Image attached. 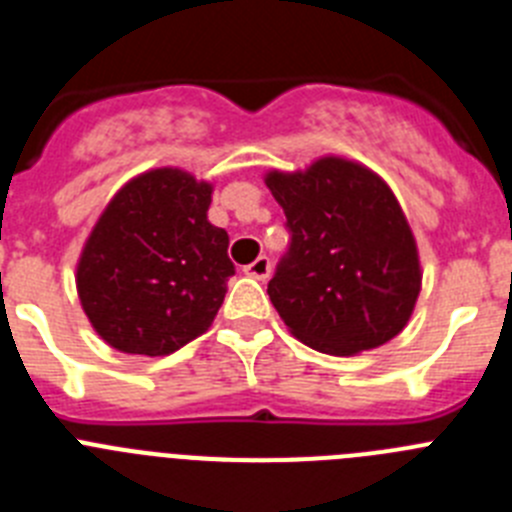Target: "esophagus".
Listing matches in <instances>:
<instances>
[{"label": "esophagus", "instance_id": "obj_1", "mask_svg": "<svg viewBox=\"0 0 512 512\" xmlns=\"http://www.w3.org/2000/svg\"><path fill=\"white\" fill-rule=\"evenodd\" d=\"M243 271H246L248 277H253V279H259V282H264V279L269 277V271H271L269 256H259V259L251 261V264H248Z\"/></svg>", "mask_w": 512, "mask_h": 512}]
</instances>
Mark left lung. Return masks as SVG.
I'll return each mask as SVG.
<instances>
[{"instance_id":"1","label":"left lung","mask_w":512,"mask_h":512,"mask_svg":"<svg viewBox=\"0 0 512 512\" xmlns=\"http://www.w3.org/2000/svg\"><path fill=\"white\" fill-rule=\"evenodd\" d=\"M266 187L289 230L266 292L292 336L330 356L392 341L420 292L418 246L392 189L336 156L295 174L271 171Z\"/></svg>"}]
</instances>
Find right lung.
<instances>
[{
    "label": "right lung",
    "mask_w": 512,
    "mask_h": 512,
    "mask_svg": "<svg viewBox=\"0 0 512 512\" xmlns=\"http://www.w3.org/2000/svg\"><path fill=\"white\" fill-rule=\"evenodd\" d=\"M210 202L212 184L182 169L146 171L112 197L76 266L81 307L112 348L166 356L210 328L235 274Z\"/></svg>",
    "instance_id": "1"
}]
</instances>
